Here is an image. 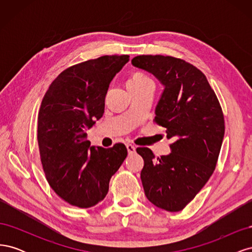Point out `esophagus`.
<instances>
[{"label": "esophagus", "mask_w": 252, "mask_h": 252, "mask_svg": "<svg viewBox=\"0 0 252 252\" xmlns=\"http://www.w3.org/2000/svg\"><path fill=\"white\" fill-rule=\"evenodd\" d=\"M126 148H127V151H128L129 155H132L135 152V147L131 144H126Z\"/></svg>", "instance_id": "esophagus-1"}]
</instances>
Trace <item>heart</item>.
Here are the masks:
<instances>
[{"mask_svg":"<svg viewBox=\"0 0 252 252\" xmlns=\"http://www.w3.org/2000/svg\"><path fill=\"white\" fill-rule=\"evenodd\" d=\"M148 81H151L147 75H145L144 73H141V72H136L134 73L132 77L129 79L127 85L130 86V85H140V84H143L145 82H148Z\"/></svg>","mask_w":252,"mask_h":252,"instance_id":"obj_1","label":"heart"}]
</instances>
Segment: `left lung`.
Listing matches in <instances>:
<instances>
[{"label":"left lung","mask_w":252,"mask_h":252,"mask_svg":"<svg viewBox=\"0 0 252 252\" xmlns=\"http://www.w3.org/2000/svg\"><path fill=\"white\" fill-rule=\"evenodd\" d=\"M131 63L164 86L155 121L173 141L170 154L157 159L149 148H136L144 159L145 195L157 207L177 212L194 199L215 171L225 133L223 111L205 74L184 60L138 56Z\"/></svg>","instance_id":"obj_1"}]
</instances>
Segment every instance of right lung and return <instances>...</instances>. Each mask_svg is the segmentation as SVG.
<instances>
[{"instance_id": "1", "label": "right lung", "mask_w": 252, "mask_h": 252, "mask_svg": "<svg viewBox=\"0 0 252 252\" xmlns=\"http://www.w3.org/2000/svg\"><path fill=\"white\" fill-rule=\"evenodd\" d=\"M129 56H103L67 68L45 94L37 117V143L46 179L70 205L101 202L127 157L124 144L90 146L86 129L103 117L109 84Z\"/></svg>"}]
</instances>
